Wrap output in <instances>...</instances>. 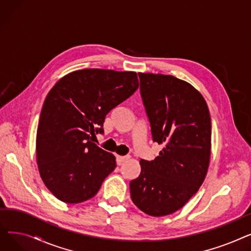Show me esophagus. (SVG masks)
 <instances>
[{"mask_svg":"<svg viewBox=\"0 0 251 251\" xmlns=\"http://www.w3.org/2000/svg\"><path fill=\"white\" fill-rule=\"evenodd\" d=\"M128 159H129V156H127V155H117L116 161H117V164L120 166V165H122Z\"/></svg>","mask_w":251,"mask_h":251,"instance_id":"1","label":"esophagus"}]
</instances>
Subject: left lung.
Masks as SVG:
<instances>
[{"label": "left lung", "instance_id": "8db88e82", "mask_svg": "<svg viewBox=\"0 0 251 251\" xmlns=\"http://www.w3.org/2000/svg\"><path fill=\"white\" fill-rule=\"evenodd\" d=\"M138 76L152 141L164 149L153 161L140 160L141 172L130 182V195L143 213L163 217L180 209L201 186L212 123L204 99L189 83L171 75Z\"/></svg>", "mask_w": 251, "mask_h": 251}]
</instances>
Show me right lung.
<instances>
[{"instance_id": "1", "label": "right lung", "mask_w": 251, "mask_h": 251, "mask_svg": "<svg viewBox=\"0 0 251 251\" xmlns=\"http://www.w3.org/2000/svg\"><path fill=\"white\" fill-rule=\"evenodd\" d=\"M138 86L135 72L83 69L50 89L39 116L36 160L44 183L58 200L83 202L113 172L115 156L91 140L103 133L107 114Z\"/></svg>"}]
</instances>
